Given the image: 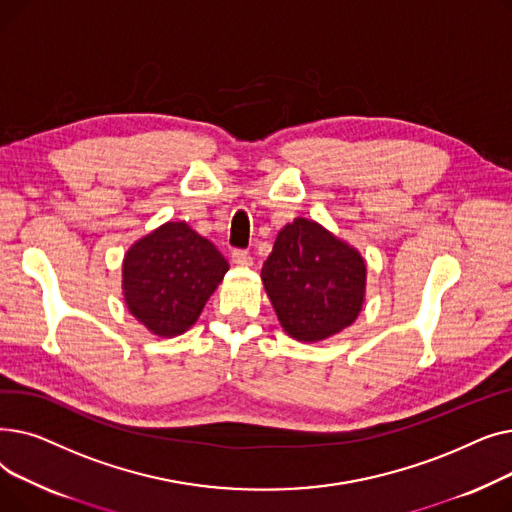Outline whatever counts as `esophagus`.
Wrapping results in <instances>:
<instances>
[{"label":"esophagus","mask_w":512,"mask_h":512,"mask_svg":"<svg viewBox=\"0 0 512 512\" xmlns=\"http://www.w3.org/2000/svg\"><path fill=\"white\" fill-rule=\"evenodd\" d=\"M232 261H234L236 265H242V267L253 265V257H251V253L245 251V249H234V251H232Z\"/></svg>","instance_id":"34e87169"}]
</instances>
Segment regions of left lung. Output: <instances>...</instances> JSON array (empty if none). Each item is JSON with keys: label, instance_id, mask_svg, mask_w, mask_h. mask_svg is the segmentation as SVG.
<instances>
[{"label": "left lung", "instance_id": "obj_1", "mask_svg": "<svg viewBox=\"0 0 512 512\" xmlns=\"http://www.w3.org/2000/svg\"><path fill=\"white\" fill-rule=\"evenodd\" d=\"M282 328L317 342L357 319L365 297V261L319 224L297 218L284 226L261 270Z\"/></svg>", "mask_w": 512, "mask_h": 512}]
</instances>
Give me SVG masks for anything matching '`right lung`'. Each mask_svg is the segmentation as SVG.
I'll use <instances>...</instances> for the list:
<instances>
[{"label": "right lung", "mask_w": 512, "mask_h": 512, "mask_svg": "<svg viewBox=\"0 0 512 512\" xmlns=\"http://www.w3.org/2000/svg\"><path fill=\"white\" fill-rule=\"evenodd\" d=\"M226 272L228 261L211 240L168 222L128 249L124 301L147 330L172 338L195 324Z\"/></svg>", "instance_id": "obj_1"}]
</instances>
